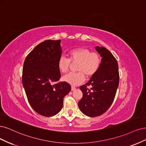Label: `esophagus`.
Instances as JSON below:
<instances>
[{
  "label": "esophagus",
  "instance_id": "esophagus-1",
  "mask_svg": "<svg viewBox=\"0 0 146 146\" xmlns=\"http://www.w3.org/2000/svg\"><path fill=\"white\" fill-rule=\"evenodd\" d=\"M75 90H76V88H75L74 87H72V91H74Z\"/></svg>",
  "mask_w": 146,
  "mask_h": 146
}]
</instances>
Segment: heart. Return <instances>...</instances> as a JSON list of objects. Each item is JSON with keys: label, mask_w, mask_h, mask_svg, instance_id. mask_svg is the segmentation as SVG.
<instances>
[{"label": "heart", "mask_w": 146, "mask_h": 146, "mask_svg": "<svg viewBox=\"0 0 146 146\" xmlns=\"http://www.w3.org/2000/svg\"><path fill=\"white\" fill-rule=\"evenodd\" d=\"M70 59L64 56H60L58 60V67L62 73H66L70 67V61L77 63L75 70L78 72L70 73L64 75L62 80L72 86H78L87 78H91L95 74L100 66L101 58L98 53L91 52L85 47L72 50L69 53Z\"/></svg>", "instance_id": "b5f03b06"}]
</instances>
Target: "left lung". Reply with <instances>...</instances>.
Here are the masks:
<instances>
[{
    "mask_svg": "<svg viewBox=\"0 0 146 146\" xmlns=\"http://www.w3.org/2000/svg\"><path fill=\"white\" fill-rule=\"evenodd\" d=\"M95 49L101 57L100 66L90 81L80 87L83 96L78 102L80 110L90 117L100 116L109 109L119 81L118 64L113 55L104 46H96ZM90 85L92 87L88 89Z\"/></svg>",
    "mask_w": 146,
    "mask_h": 146,
    "instance_id": "1",
    "label": "left lung"
}]
</instances>
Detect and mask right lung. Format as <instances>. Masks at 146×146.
<instances>
[{
    "label": "right lung",
    "instance_id": "1",
    "mask_svg": "<svg viewBox=\"0 0 146 146\" xmlns=\"http://www.w3.org/2000/svg\"><path fill=\"white\" fill-rule=\"evenodd\" d=\"M60 40H47L37 45L23 63L22 84L31 107L40 115H56L63 107L64 98L71 90L60 78L58 60L62 55Z\"/></svg>",
    "mask_w": 146,
    "mask_h": 146
}]
</instances>
